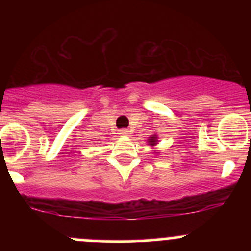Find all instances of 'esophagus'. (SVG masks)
I'll return each instance as SVG.
<instances>
[{
	"label": "esophagus",
	"instance_id": "obj_1",
	"mask_svg": "<svg viewBox=\"0 0 251 251\" xmlns=\"http://www.w3.org/2000/svg\"><path fill=\"white\" fill-rule=\"evenodd\" d=\"M119 135L123 136V137L124 136H128V131L127 130H120L119 131Z\"/></svg>",
	"mask_w": 251,
	"mask_h": 251
}]
</instances>
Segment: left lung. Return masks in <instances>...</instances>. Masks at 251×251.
Returning a JSON list of instances; mask_svg holds the SVG:
<instances>
[{"mask_svg":"<svg viewBox=\"0 0 251 251\" xmlns=\"http://www.w3.org/2000/svg\"><path fill=\"white\" fill-rule=\"evenodd\" d=\"M158 136L156 135H151V137L148 138V144H151V147H154V146H156V144H158ZM159 151H155V154H158Z\"/></svg>","mask_w":251,"mask_h":251,"instance_id":"left-lung-1","label":"left lung"}]
</instances>
